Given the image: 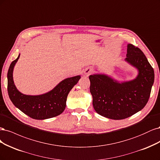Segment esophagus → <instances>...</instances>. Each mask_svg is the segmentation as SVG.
<instances>
[{
  "mask_svg": "<svg viewBox=\"0 0 160 160\" xmlns=\"http://www.w3.org/2000/svg\"><path fill=\"white\" fill-rule=\"evenodd\" d=\"M92 72V69L90 68H87L84 71V74L85 76H89Z\"/></svg>",
  "mask_w": 160,
  "mask_h": 160,
  "instance_id": "1",
  "label": "esophagus"
}]
</instances>
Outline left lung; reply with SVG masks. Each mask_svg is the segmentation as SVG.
<instances>
[{
	"label": "left lung",
	"instance_id": "1",
	"mask_svg": "<svg viewBox=\"0 0 160 160\" xmlns=\"http://www.w3.org/2000/svg\"><path fill=\"white\" fill-rule=\"evenodd\" d=\"M125 62L137 70L135 78L120 81L106 74L89 76L95 111L112 120L125 119L142 110L154 82L153 69L140 48L128 44Z\"/></svg>",
	"mask_w": 160,
	"mask_h": 160
}]
</instances>
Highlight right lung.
Listing matches in <instances>:
<instances>
[{
	"label": "right lung",
	"mask_w": 160,
	"mask_h": 160,
	"mask_svg": "<svg viewBox=\"0 0 160 160\" xmlns=\"http://www.w3.org/2000/svg\"><path fill=\"white\" fill-rule=\"evenodd\" d=\"M20 54L10 65L7 74L8 93L12 104L26 115L35 120H45L57 116L64 112L67 96L81 78L78 75L65 78L48 92L39 95H27L14 84L13 70Z\"/></svg>",
	"instance_id": "right-lung-1"
}]
</instances>
